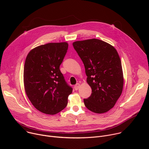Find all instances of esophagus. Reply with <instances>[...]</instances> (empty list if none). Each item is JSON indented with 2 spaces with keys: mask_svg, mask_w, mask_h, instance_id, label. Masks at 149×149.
<instances>
[{
  "mask_svg": "<svg viewBox=\"0 0 149 149\" xmlns=\"http://www.w3.org/2000/svg\"><path fill=\"white\" fill-rule=\"evenodd\" d=\"M79 86H80V84H79V83L76 84L75 85V86H74L75 90H78L79 89Z\"/></svg>",
  "mask_w": 149,
  "mask_h": 149,
  "instance_id": "esophagus-1",
  "label": "esophagus"
}]
</instances>
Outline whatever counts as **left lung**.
I'll return each instance as SVG.
<instances>
[{"mask_svg":"<svg viewBox=\"0 0 149 149\" xmlns=\"http://www.w3.org/2000/svg\"><path fill=\"white\" fill-rule=\"evenodd\" d=\"M74 48L81 59L92 93L84 99L86 107L95 113L111 109L120 97L123 74L120 58L111 45L97 39L76 41Z\"/></svg>","mask_w":149,"mask_h":149,"instance_id":"8db88e82","label":"left lung"}]
</instances>
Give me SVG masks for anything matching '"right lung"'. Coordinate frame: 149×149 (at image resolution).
<instances>
[{"mask_svg":"<svg viewBox=\"0 0 149 149\" xmlns=\"http://www.w3.org/2000/svg\"><path fill=\"white\" fill-rule=\"evenodd\" d=\"M68 48L67 42L49 43L36 47L26 56L25 91L32 105L43 113L53 115L64 109L72 93V88L59 70Z\"/></svg>","mask_w":149,"mask_h":149,"instance_id":"right-lung-1","label":"right lung"}]
</instances>
